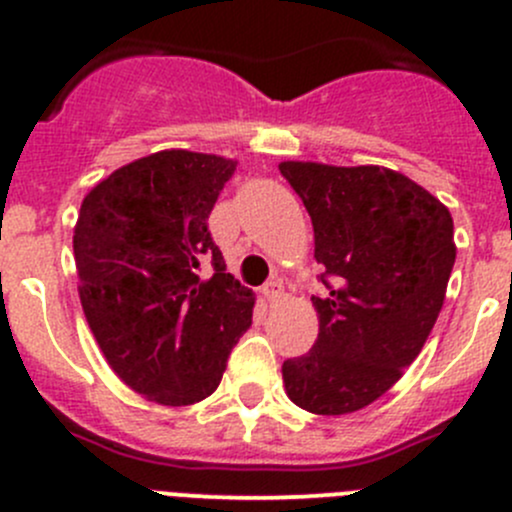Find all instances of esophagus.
I'll return each instance as SVG.
<instances>
[{"instance_id": "1", "label": "esophagus", "mask_w": 512, "mask_h": 512, "mask_svg": "<svg viewBox=\"0 0 512 512\" xmlns=\"http://www.w3.org/2000/svg\"><path fill=\"white\" fill-rule=\"evenodd\" d=\"M260 292H262V297L267 299V304H270V307H275V304H280L282 297H285V287H282V282H277V280L265 282Z\"/></svg>"}]
</instances>
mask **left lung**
Instances as JSON below:
<instances>
[{"mask_svg": "<svg viewBox=\"0 0 512 512\" xmlns=\"http://www.w3.org/2000/svg\"><path fill=\"white\" fill-rule=\"evenodd\" d=\"M314 227V257L334 277L312 297L319 334L287 359L289 399L344 416L384 396L421 354L456 262L453 218L426 188L384 165L282 160Z\"/></svg>", "mask_w": 512, "mask_h": 512, "instance_id": "1", "label": "left lung"}]
</instances>
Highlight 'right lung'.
Wrapping results in <instances>:
<instances>
[{
    "instance_id": "obj_1",
    "label": "right lung",
    "mask_w": 512,
    "mask_h": 512,
    "mask_svg": "<svg viewBox=\"0 0 512 512\" xmlns=\"http://www.w3.org/2000/svg\"><path fill=\"white\" fill-rule=\"evenodd\" d=\"M235 165L170 148L121 165L81 203L74 260L86 322L113 374L160 406L213 394L252 324L255 292L225 272L208 232Z\"/></svg>"
}]
</instances>
